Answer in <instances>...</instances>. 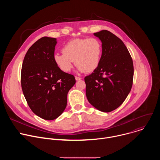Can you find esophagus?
<instances>
[{
	"mask_svg": "<svg viewBox=\"0 0 160 160\" xmlns=\"http://www.w3.org/2000/svg\"><path fill=\"white\" fill-rule=\"evenodd\" d=\"M82 78H80V77H75V80H77V81H78V80H80Z\"/></svg>",
	"mask_w": 160,
	"mask_h": 160,
	"instance_id": "1",
	"label": "esophagus"
}]
</instances>
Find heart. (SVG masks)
<instances>
[{
	"mask_svg": "<svg viewBox=\"0 0 160 160\" xmlns=\"http://www.w3.org/2000/svg\"><path fill=\"white\" fill-rule=\"evenodd\" d=\"M62 53H56L54 62L64 72H69L73 62L80 72H92L99 65L102 55V44L96 38H76L67 42Z\"/></svg>",
	"mask_w": 160,
	"mask_h": 160,
	"instance_id": "obj_1",
	"label": "heart"
}]
</instances>
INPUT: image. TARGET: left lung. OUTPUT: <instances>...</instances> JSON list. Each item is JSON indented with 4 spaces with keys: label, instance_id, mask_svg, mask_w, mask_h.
<instances>
[{
    "label": "left lung",
    "instance_id": "1",
    "mask_svg": "<svg viewBox=\"0 0 160 160\" xmlns=\"http://www.w3.org/2000/svg\"><path fill=\"white\" fill-rule=\"evenodd\" d=\"M102 42L99 65L85 77L86 96L97 109L108 112L118 108L130 92L133 65L124 43L108 30L94 33Z\"/></svg>",
    "mask_w": 160,
    "mask_h": 160
}]
</instances>
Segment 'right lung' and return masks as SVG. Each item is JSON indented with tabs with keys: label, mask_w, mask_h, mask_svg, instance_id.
<instances>
[{
	"label": "right lung",
	"mask_w": 160,
	"mask_h": 160,
	"mask_svg": "<svg viewBox=\"0 0 160 160\" xmlns=\"http://www.w3.org/2000/svg\"><path fill=\"white\" fill-rule=\"evenodd\" d=\"M55 38L43 37L28 50L22 64L21 87L27 102L35 115L52 120L67 104V95L76 81L54 62Z\"/></svg>",
	"instance_id": "add662e5"
}]
</instances>
